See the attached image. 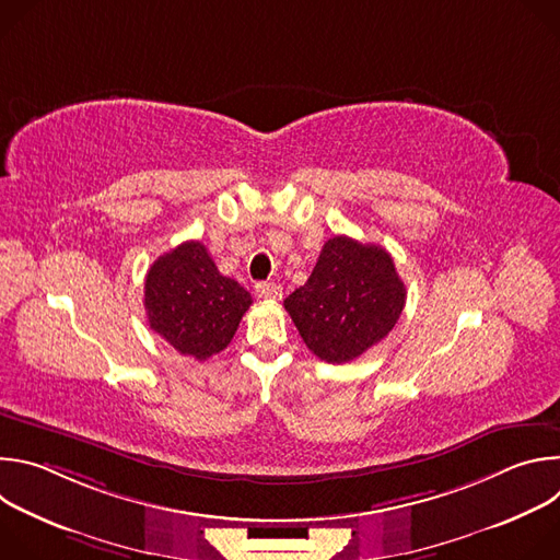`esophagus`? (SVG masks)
<instances>
[{
  "label": "esophagus",
  "instance_id": "esophagus-1",
  "mask_svg": "<svg viewBox=\"0 0 560 560\" xmlns=\"http://www.w3.org/2000/svg\"><path fill=\"white\" fill-rule=\"evenodd\" d=\"M255 290H257V294L261 296V299H268V301H279L281 299V288L277 285V283H268V281H261V283H257L255 285Z\"/></svg>",
  "mask_w": 560,
  "mask_h": 560
}]
</instances>
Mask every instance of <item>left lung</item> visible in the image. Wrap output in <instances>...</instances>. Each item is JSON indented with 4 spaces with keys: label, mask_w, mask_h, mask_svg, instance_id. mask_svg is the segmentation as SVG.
Listing matches in <instances>:
<instances>
[{
    "label": "left lung",
    "mask_w": 560,
    "mask_h": 560,
    "mask_svg": "<svg viewBox=\"0 0 560 560\" xmlns=\"http://www.w3.org/2000/svg\"><path fill=\"white\" fill-rule=\"evenodd\" d=\"M406 296L389 253L339 234L328 238L305 285L283 305L318 359L348 363L387 337Z\"/></svg>",
    "instance_id": "1"
}]
</instances>
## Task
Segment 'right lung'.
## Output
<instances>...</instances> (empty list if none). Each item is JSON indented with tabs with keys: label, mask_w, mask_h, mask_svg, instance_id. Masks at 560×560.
<instances>
[{
	"label": "right lung",
	"mask_w": 560,
	"mask_h": 560,
	"mask_svg": "<svg viewBox=\"0 0 560 560\" xmlns=\"http://www.w3.org/2000/svg\"><path fill=\"white\" fill-rule=\"evenodd\" d=\"M253 296L223 277L201 242H186L159 257L143 288L150 328L177 352L206 361L228 348Z\"/></svg>",
	"instance_id": "right-lung-1"
}]
</instances>
